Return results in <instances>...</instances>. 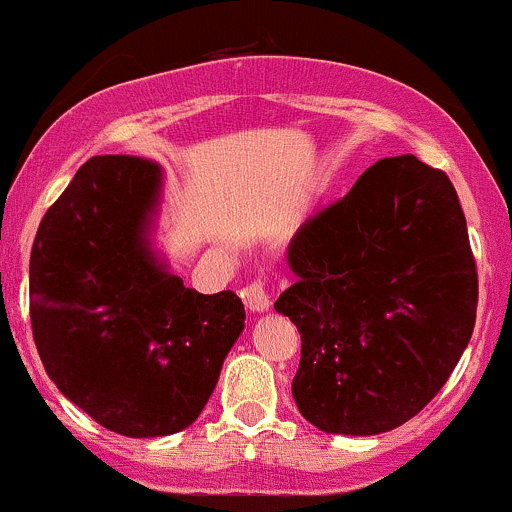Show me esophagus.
<instances>
[{
    "label": "esophagus",
    "mask_w": 512,
    "mask_h": 512,
    "mask_svg": "<svg viewBox=\"0 0 512 512\" xmlns=\"http://www.w3.org/2000/svg\"><path fill=\"white\" fill-rule=\"evenodd\" d=\"M244 305L249 307L251 312H256V315H261V312H268V307H271V300H268L266 285H263L261 280H254L251 285H246V288H244Z\"/></svg>",
    "instance_id": "esophagus-1"
}]
</instances>
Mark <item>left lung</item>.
Segmentation results:
<instances>
[{
  "mask_svg": "<svg viewBox=\"0 0 512 512\" xmlns=\"http://www.w3.org/2000/svg\"><path fill=\"white\" fill-rule=\"evenodd\" d=\"M295 283L276 300L302 339L293 398L329 434L395 430L459 364L478 278L459 197L442 170L383 158L288 246Z\"/></svg>",
  "mask_w": 512,
  "mask_h": 512,
  "instance_id": "8db88e82",
  "label": "left lung"
}]
</instances>
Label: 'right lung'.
Listing matches in <instances>:
<instances>
[{"label":"right lung","instance_id":"1","mask_svg":"<svg viewBox=\"0 0 512 512\" xmlns=\"http://www.w3.org/2000/svg\"><path fill=\"white\" fill-rule=\"evenodd\" d=\"M163 170L95 156L46 212L31 249V327L60 393L124 437L197 420L244 332L232 290L202 295L153 246Z\"/></svg>","mask_w":512,"mask_h":512}]
</instances>
